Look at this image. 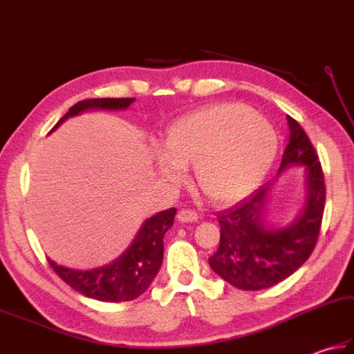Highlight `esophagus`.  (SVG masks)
<instances>
[{
	"mask_svg": "<svg viewBox=\"0 0 354 354\" xmlns=\"http://www.w3.org/2000/svg\"><path fill=\"white\" fill-rule=\"evenodd\" d=\"M178 221L183 223H193L198 221V214L192 212V209H181V212L178 213Z\"/></svg>",
	"mask_w": 354,
	"mask_h": 354,
	"instance_id": "esophagus-1",
	"label": "esophagus"
}]
</instances>
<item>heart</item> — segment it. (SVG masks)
Here are the masks:
<instances>
[{
    "label": "heart",
    "instance_id": "b5f03b06",
    "mask_svg": "<svg viewBox=\"0 0 354 354\" xmlns=\"http://www.w3.org/2000/svg\"><path fill=\"white\" fill-rule=\"evenodd\" d=\"M165 153L155 167L164 183L179 185L194 165V181L216 204L245 198L272 164L278 137L269 120L242 104H217L173 123L164 138Z\"/></svg>",
    "mask_w": 354,
    "mask_h": 354
}]
</instances>
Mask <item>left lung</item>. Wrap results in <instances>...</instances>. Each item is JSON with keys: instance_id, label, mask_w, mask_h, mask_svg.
Returning a JSON list of instances; mask_svg holds the SVG:
<instances>
[{"instance_id": "left-lung-1", "label": "left lung", "mask_w": 354, "mask_h": 354, "mask_svg": "<svg viewBox=\"0 0 354 354\" xmlns=\"http://www.w3.org/2000/svg\"><path fill=\"white\" fill-rule=\"evenodd\" d=\"M288 124L289 145L277 178L297 165L304 169L301 213L288 225L272 222L268 212L272 183H268L217 217L221 243L208 261L217 275L237 289L261 290L286 280L310 257L319 236L326 204L324 175L303 127L289 115Z\"/></svg>"}]
</instances>
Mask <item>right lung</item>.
<instances>
[{
    "label": "right lung",
    "instance_id": "1",
    "mask_svg": "<svg viewBox=\"0 0 354 354\" xmlns=\"http://www.w3.org/2000/svg\"><path fill=\"white\" fill-rule=\"evenodd\" d=\"M135 99L82 100L53 127L56 131L65 120L86 111H124ZM176 209L169 208L142 222L129 248L108 265L93 269H73L48 260L55 272L71 288L88 298L104 303H122L138 298L147 290L161 268L164 234L173 227Z\"/></svg>",
    "mask_w": 354,
    "mask_h": 354
}]
</instances>
